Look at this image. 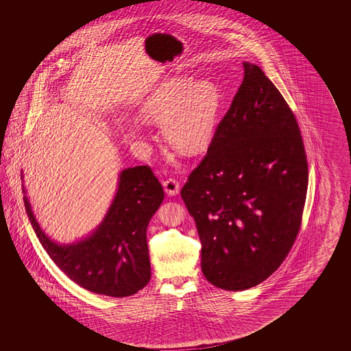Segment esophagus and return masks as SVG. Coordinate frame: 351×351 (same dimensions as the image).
<instances>
[{"label": "esophagus", "mask_w": 351, "mask_h": 351, "mask_svg": "<svg viewBox=\"0 0 351 351\" xmlns=\"http://www.w3.org/2000/svg\"><path fill=\"white\" fill-rule=\"evenodd\" d=\"M163 188L169 195H176L180 191V184L176 179H167L163 181Z\"/></svg>", "instance_id": "obj_1"}]
</instances>
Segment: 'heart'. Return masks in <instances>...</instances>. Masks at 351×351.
I'll use <instances>...</instances> for the list:
<instances>
[{
  "label": "heart",
  "instance_id": "b5f03b06",
  "mask_svg": "<svg viewBox=\"0 0 351 351\" xmlns=\"http://www.w3.org/2000/svg\"><path fill=\"white\" fill-rule=\"evenodd\" d=\"M220 91L213 81L172 77L160 84L140 106L144 121L162 125L171 147L191 154L208 147L220 112ZM138 136V128L128 130Z\"/></svg>",
  "mask_w": 351,
  "mask_h": 351
}]
</instances>
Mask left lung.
Instances as JSON below:
<instances>
[{
  "label": "left lung",
  "mask_w": 351,
  "mask_h": 351,
  "mask_svg": "<svg viewBox=\"0 0 351 351\" xmlns=\"http://www.w3.org/2000/svg\"><path fill=\"white\" fill-rule=\"evenodd\" d=\"M181 189L202 243L206 279L226 291L255 287L296 239L308 191L298 121L256 64Z\"/></svg>",
  "instance_id": "obj_1"
}]
</instances>
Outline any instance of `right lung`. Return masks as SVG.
Wrapping results in <instances>:
<instances>
[{
  "instance_id": "obj_1",
  "label": "right lung",
  "mask_w": 351,
  "mask_h": 351,
  "mask_svg": "<svg viewBox=\"0 0 351 351\" xmlns=\"http://www.w3.org/2000/svg\"><path fill=\"white\" fill-rule=\"evenodd\" d=\"M118 176L117 191L103 221L73 243H56L43 232L24 184L23 199L40 243L65 276L97 295L126 298L150 280L147 228L165 193L148 166L128 167Z\"/></svg>"
}]
</instances>
